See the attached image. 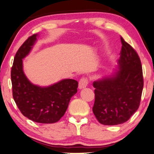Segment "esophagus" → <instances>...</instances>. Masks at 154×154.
<instances>
[{
    "label": "esophagus",
    "instance_id": "esophagus-1",
    "mask_svg": "<svg viewBox=\"0 0 154 154\" xmlns=\"http://www.w3.org/2000/svg\"><path fill=\"white\" fill-rule=\"evenodd\" d=\"M88 84V79L86 78H82V79H80V81L79 82V89H83V88H86V86Z\"/></svg>",
    "mask_w": 154,
    "mask_h": 154
}]
</instances>
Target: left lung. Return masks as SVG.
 <instances>
[{
    "instance_id": "1",
    "label": "left lung",
    "mask_w": 154,
    "mask_h": 154,
    "mask_svg": "<svg viewBox=\"0 0 154 154\" xmlns=\"http://www.w3.org/2000/svg\"><path fill=\"white\" fill-rule=\"evenodd\" d=\"M122 48L117 69L96 80L93 112L101 124L115 125L129 119L140 106L143 89L141 61L137 54L121 37Z\"/></svg>"
}]
</instances>
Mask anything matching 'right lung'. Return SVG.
I'll list each match as a JSON object with an SVG mask.
<instances>
[{
	"mask_svg": "<svg viewBox=\"0 0 154 154\" xmlns=\"http://www.w3.org/2000/svg\"><path fill=\"white\" fill-rule=\"evenodd\" d=\"M39 34L29 37L14 56L11 70L13 98L20 112L30 120L53 123L60 119L68 109L72 97L77 92L78 82L63 79L51 85L40 86L26 76L23 59L29 54Z\"/></svg>",
	"mask_w": 154,
	"mask_h": 154,
	"instance_id": "right-lung-1",
	"label": "right lung"
}]
</instances>
